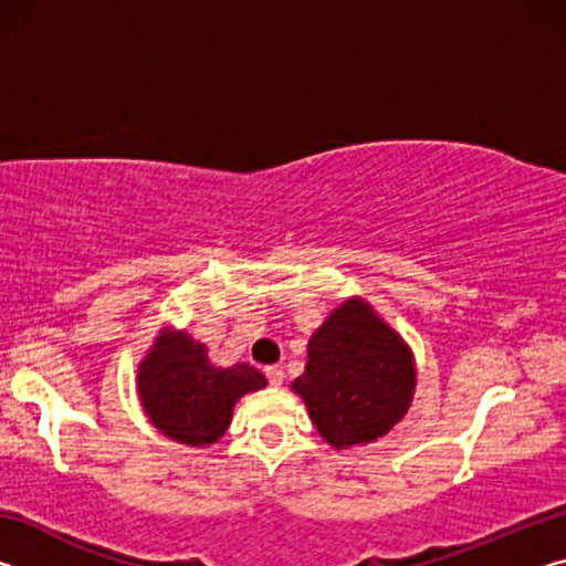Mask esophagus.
Segmentation results:
<instances>
[{"instance_id": "1", "label": "esophagus", "mask_w": 566, "mask_h": 566, "mask_svg": "<svg viewBox=\"0 0 566 566\" xmlns=\"http://www.w3.org/2000/svg\"><path fill=\"white\" fill-rule=\"evenodd\" d=\"M264 375H266V379H270L272 387H280L284 381V369L280 367V364H272V367H266Z\"/></svg>"}]
</instances>
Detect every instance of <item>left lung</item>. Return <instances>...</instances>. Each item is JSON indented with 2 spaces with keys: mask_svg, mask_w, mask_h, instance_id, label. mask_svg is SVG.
<instances>
[{
  "mask_svg": "<svg viewBox=\"0 0 566 566\" xmlns=\"http://www.w3.org/2000/svg\"><path fill=\"white\" fill-rule=\"evenodd\" d=\"M290 387L329 447H367L409 411L415 352L364 296H349L312 332L306 367Z\"/></svg>",
  "mask_w": 566,
  "mask_h": 566,
  "instance_id": "left-lung-1",
  "label": "left lung"
}]
</instances>
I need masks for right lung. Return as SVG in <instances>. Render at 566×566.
<instances>
[{"mask_svg": "<svg viewBox=\"0 0 566 566\" xmlns=\"http://www.w3.org/2000/svg\"><path fill=\"white\" fill-rule=\"evenodd\" d=\"M264 387V375L252 364L219 367L205 342L171 324L159 329L137 364L139 405L151 427L187 447L217 444L232 424L237 401Z\"/></svg>", "mask_w": 566, "mask_h": 566, "instance_id": "right-lung-1", "label": "right lung"}]
</instances>
